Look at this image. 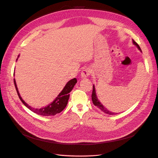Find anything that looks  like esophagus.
Instances as JSON below:
<instances>
[{
	"label": "esophagus",
	"instance_id": "esophagus-1",
	"mask_svg": "<svg viewBox=\"0 0 158 158\" xmlns=\"http://www.w3.org/2000/svg\"><path fill=\"white\" fill-rule=\"evenodd\" d=\"M91 74V70L89 69H85L82 70V73H81V76L82 78H87L88 76H89Z\"/></svg>",
	"mask_w": 158,
	"mask_h": 158
}]
</instances>
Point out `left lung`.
<instances>
[{
    "label": "left lung",
    "mask_w": 158,
    "mask_h": 158,
    "mask_svg": "<svg viewBox=\"0 0 158 158\" xmlns=\"http://www.w3.org/2000/svg\"><path fill=\"white\" fill-rule=\"evenodd\" d=\"M132 42H133V44H135V45L138 47V49H139L140 51H141L140 47L139 45H138V44H137V43H136V41H135V40H132ZM92 102H93L94 105H95V106H97L99 109H101L103 112L106 113H107V114H117V113H113V112H111V111H109V110H107L106 107H105L103 106V105H102L101 103L99 102V101L98 98H97L96 94H95V90L94 85H93V91H92Z\"/></svg>",
    "instance_id": "1"
}]
</instances>
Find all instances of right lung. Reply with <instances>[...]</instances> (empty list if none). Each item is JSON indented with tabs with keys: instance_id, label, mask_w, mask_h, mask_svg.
Instances as JSON below:
<instances>
[{
	"instance_id": "1",
	"label": "right lung",
	"mask_w": 158,
	"mask_h": 158,
	"mask_svg": "<svg viewBox=\"0 0 158 158\" xmlns=\"http://www.w3.org/2000/svg\"><path fill=\"white\" fill-rule=\"evenodd\" d=\"M76 82H77V80H76V78H75L70 80L67 82V84H66L63 89L62 90V92L58 95V96L56 98V99L51 104L48 105V106L45 107H43L41 109H34L30 107L29 105H27L22 99L20 94H19L15 78L14 79V85H15L16 92L18 93V97L20 99L22 102L24 104L25 106H26L28 109H30L31 111H33V113H35L37 114H40V115H43V116L55 115L56 114L59 113L63 111L68 103V101L70 97L69 93L71 92L72 89H73L74 85L76 84Z\"/></svg>"
}]
</instances>
